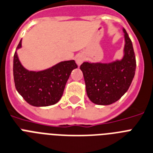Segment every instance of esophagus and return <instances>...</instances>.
I'll list each match as a JSON object with an SVG mask.
<instances>
[{
    "label": "esophagus",
    "instance_id": "esophagus-1",
    "mask_svg": "<svg viewBox=\"0 0 153 153\" xmlns=\"http://www.w3.org/2000/svg\"><path fill=\"white\" fill-rule=\"evenodd\" d=\"M84 60H85V56L82 54H79L75 56V61H76V64H78V66H80Z\"/></svg>",
    "mask_w": 153,
    "mask_h": 153
}]
</instances>
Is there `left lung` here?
Returning a JSON list of instances; mask_svg holds the SVG:
<instances>
[{
    "label": "left lung",
    "instance_id": "1",
    "mask_svg": "<svg viewBox=\"0 0 153 153\" xmlns=\"http://www.w3.org/2000/svg\"><path fill=\"white\" fill-rule=\"evenodd\" d=\"M123 56L111 63L84 62L80 66L88 97L99 105H111L128 90L134 77L136 59L132 42L126 30Z\"/></svg>",
    "mask_w": 153,
    "mask_h": 153
}]
</instances>
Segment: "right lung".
<instances>
[{
	"mask_svg": "<svg viewBox=\"0 0 153 153\" xmlns=\"http://www.w3.org/2000/svg\"><path fill=\"white\" fill-rule=\"evenodd\" d=\"M22 47L20 40L13 59V76L16 90L32 106L55 105L60 100L66 83L74 69L78 68L74 60L59 62L40 71H28L19 59L17 50Z\"/></svg>",
	"mask_w": 153,
	"mask_h": 153,
	"instance_id": "add662e5",
	"label": "right lung"
}]
</instances>
